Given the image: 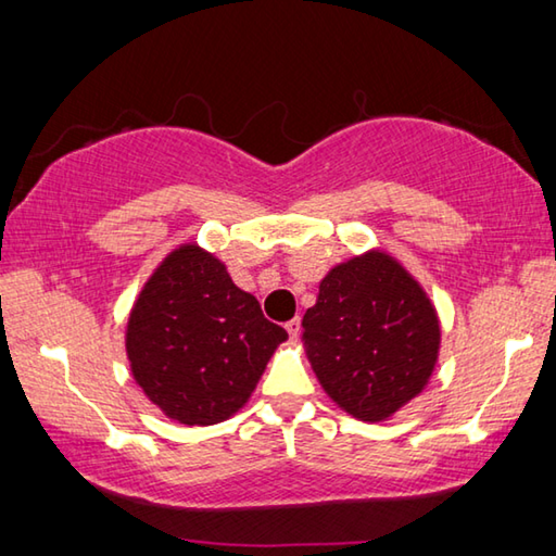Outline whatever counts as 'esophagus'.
I'll return each instance as SVG.
<instances>
[{"label":"esophagus","instance_id":"esophagus-1","mask_svg":"<svg viewBox=\"0 0 556 556\" xmlns=\"http://www.w3.org/2000/svg\"><path fill=\"white\" fill-rule=\"evenodd\" d=\"M285 328H287V333H289L291 338H296L299 331H301V321H299V318H291V321L285 324Z\"/></svg>","mask_w":556,"mask_h":556}]
</instances>
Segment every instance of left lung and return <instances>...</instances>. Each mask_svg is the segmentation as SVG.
<instances>
[{
	"label": "left lung",
	"mask_w": 556,
	"mask_h": 556,
	"mask_svg": "<svg viewBox=\"0 0 556 556\" xmlns=\"http://www.w3.org/2000/svg\"><path fill=\"white\" fill-rule=\"evenodd\" d=\"M301 326L324 392L370 425L419 397L439 363L434 301L384 250L372 248L328 269Z\"/></svg>",
	"instance_id": "1"
}]
</instances>
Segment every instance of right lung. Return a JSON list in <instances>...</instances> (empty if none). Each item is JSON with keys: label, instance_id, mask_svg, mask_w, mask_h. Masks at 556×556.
Returning a JSON list of instances; mask_svg holds the SVG:
<instances>
[{"label": "right lung", "instance_id": "obj_1", "mask_svg": "<svg viewBox=\"0 0 556 556\" xmlns=\"http://www.w3.org/2000/svg\"><path fill=\"white\" fill-rule=\"evenodd\" d=\"M287 331L195 242L159 262L127 318L131 378L168 419L211 427L240 412Z\"/></svg>", "mask_w": 556, "mask_h": 556}]
</instances>
